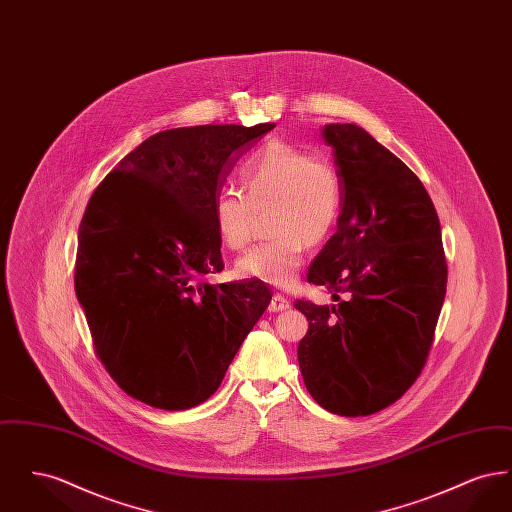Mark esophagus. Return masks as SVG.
<instances>
[{
  "label": "esophagus",
  "instance_id": "34e87169",
  "mask_svg": "<svg viewBox=\"0 0 512 512\" xmlns=\"http://www.w3.org/2000/svg\"><path fill=\"white\" fill-rule=\"evenodd\" d=\"M290 307H292V303H290L288 297H284V295H280V293H274L272 299H270L268 311H270V313H282V311H286V309H290Z\"/></svg>",
  "mask_w": 512,
  "mask_h": 512
}]
</instances>
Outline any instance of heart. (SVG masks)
<instances>
[{
	"label": "heart",
	"instance_id": "heart-1",
	"mask_svg": "<svg viewBox=\"0 0 512 512\" xmlns=\"http://www.w3.org/2000/svg\"><path fill=\"white\" fill-rule=\"evenodd\" d=\"M244 194L220 192L213 222L220 244L244 249L251 236L253 209H267L270 240L249 249L236 274L274 288H290L303 265L305 245H318L334 228L341 205L340 174L322 155H307L284 142L253 153L240 171Z\"/></svg>",
	"mask_w": 512,
	"mask_h": 512
}]
</instances>
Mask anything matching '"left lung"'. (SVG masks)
<instances>
[{"label": "left lung", "instance_id": "8db88e82", "mask_svg": "<svg viewBox=\"0 0 512 512\" xmlns=\"http://www.w3.org/2000/svg\"><path fill=\"white\" fill-rule=\"evenodd\" d=\"M320 134L341 205L309 282L338 303H293L309 320L297 361L320 407L366 416L395 403L426 363L447 288L441 228L416 174L361 126L336 122Z\"/></svg>", "mask_w": 512, "mask_h": 512}]
</instances>
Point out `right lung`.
I'll return each instance as SVG.
<instances>
[{"label":"right lung","mask_w":512,"mask_h":512,"mask_svg":"<svg viewBox=\"0 0 512 512\" xmlns=\"http://www.w3.org/2000/svg\"><path fill=\"white\" fill-rule=\"evenodd\" d=\"M276 124L157 132L105 176L78 228L74 290L99 359L134 399L184 411L215 391L272 295L224 268L213 201Z\"/></svg>","instance_id":"1"}]
</instances>
